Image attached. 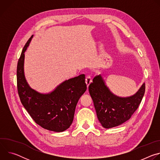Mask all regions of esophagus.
I'll list each match as a JSON object with an SVG mask.
<instances>
[{
  "label": "esophagus",
  "mask_w": 160,
  "mask_h": 160,
  "mask_svg": "<svg viewBox=\"0 0 160 160\" xmlns=\"http://www.w3.org/2000/svg\"><path fill=\"white\" fill-rule=\"evenodd\" d=\"M91 82H92V79H91L90 76V75H87V76L86 77V78H85V83H86V84H87V87H88L89 84H90Z\"/></svg>",
  "instance_id": "esophagus-1"
}]
</instances>
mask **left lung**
Instances as JSON below:
<instances>
[{
	"label": "left lung",
	"mask_w": 160,
	"mask_h": 160,
	"mask_svg": "<svg viewBox=\"0 0 160 160\" xmlns=\"http://www.w3.org/2000/svg\"><path fill=\"white\" fill-rule=\"evenodd\" d=\"M92 81L88 91L98 120L106 128L118 126L128 120L138 108L145 92L144 83L134 95L120 98L111 92L101 75L96 76Z\"/></svg>",
	"instance_id": "1"
}]
</instances>
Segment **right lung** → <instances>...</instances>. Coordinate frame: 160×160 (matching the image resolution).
<instances>
[{
    "instance_id": "add662e5",
    "label": "right lung",
    "mask_w": 160,
    "mask_h": 160,
    "mask_svg": "<svg viewBox=\"0 0 160 160\" xmlns=\"http://www.w3.org/2000/svg\"><path fill=\"white\" fill-rule=\"evenodd\" d=\"M33 35L22 49L17 66V87L20 101L35 122L48 130L61 132L72 125L75 108L87 90L85 75L64 81L49 94L32 89L25 77L24 59Z\"/></svg>"
}]
</instances>
